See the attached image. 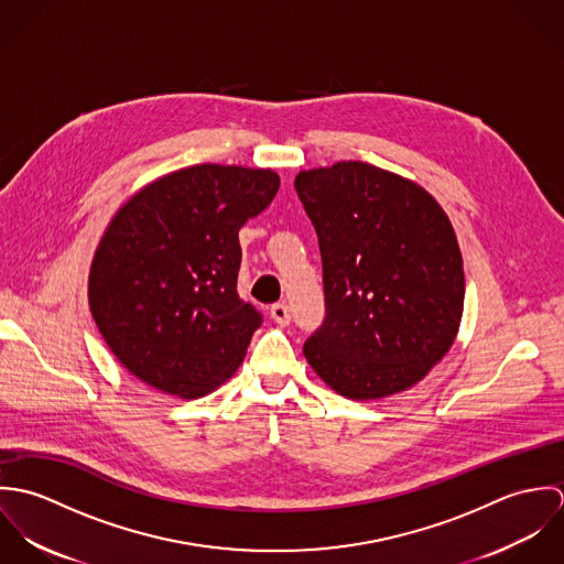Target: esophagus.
Here are the masks:
<instances>
[{
  "mask_svg": "<svg viewBox=\"0 0 564 564\" xmlns=\"http://www.w3.org/2000/svg\"><path fill=\"white\" fill-rule=\"evenodd\" d=\"M269 313H271V319L280 323V325H286V323L291 322V311H289L286 304H273Z\"/></svg>",
  "mask_w": 564,
  "mask_h": 564,
  "instance_id": "34e87169",
  "label": "esophagus"
}]
</instances>
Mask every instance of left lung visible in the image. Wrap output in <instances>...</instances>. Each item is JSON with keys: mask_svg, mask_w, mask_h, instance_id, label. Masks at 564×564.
Segmentation results:
<instances>
[{"mask_svg": "<svg viewBox=\"0 0 564 564\" xmlns=\"http://www.w3.org/2000/svg\"><path fill=\"white\" fill-rule=\"evenodd\" d=\"M295 191L322 249L325 319L304 343L349 400L410 389L449 351L465 306L456 232L412 180L369 162L300 171Z\"/></svg>", "mask_w": 564, "mask_h": 564, "instance_id": "obj_1", "label": "left lung"}]
</instances>
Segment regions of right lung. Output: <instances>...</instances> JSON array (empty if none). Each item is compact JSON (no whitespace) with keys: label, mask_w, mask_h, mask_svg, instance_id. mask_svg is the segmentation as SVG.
<instances>
[{"label":"right lung","mask_w":564,"mask_h":564,"mask_svg":"<svg viewBox=\"0 0 564 564\" xmlns=\"http://www.w3.org/2000/svg\"><path fill=\"white\" fill-rule=\"evenodd\" d=\"M278 188L271 169L195 164L117 210L93 256L88 306L132 376L182 400L235 376L262 323L237 293L239 230Z\"/></svg>","instance_id":"right-lung-1"}]
</instances>
